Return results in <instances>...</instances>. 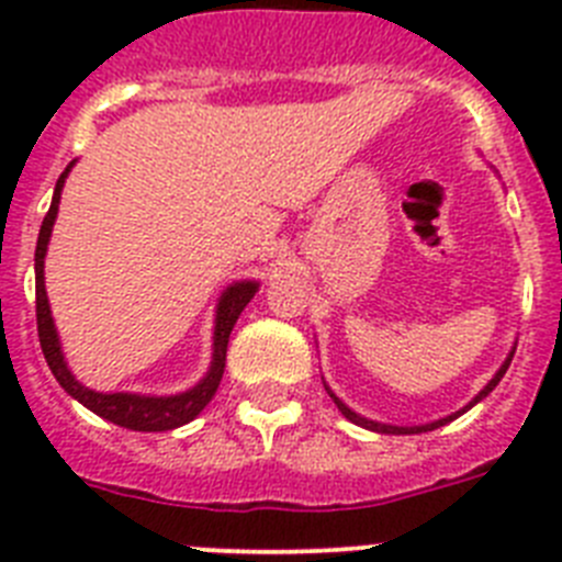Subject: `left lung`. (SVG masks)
<instances>
[{
	"instance_id": "8db88e82",
	"label": "left lung",
	"mask_w": 562,
	"mask_h": 562,
	"mask_svg": "<svg viewBox=\"0 0 562 562\" xmlns=\"http://www.w3.org/2000/svg\"><path fill=\"white\" fill-rule=\"evenodd\" d=\"M513 355H515V346H513V351H509V355H506V360L501 362V369L495 371L493 374V380L486 382L484 389L479 391V394L473 396V400L467 402L464 408L461 411H456V414H450V416H445V419H436V422H428V425H411V428H402V425H385V422H374V419H366V416H360L357 414V411H351L349 405H346V402L340 400V396L335 394V391L329 389V385H326V391H329V396L331 400H335V405H337V411H340L342 416H346V419L349 422H355V425H360V428H366V430H374V434H389V436H411V434H428V430H436V428H441V425H448V422H453V419H459L461 414H467V411L473 408V405H479L481 400H484L486 394H493V389L495 385H498L501 382V376L506 374V369H509V362H513Z\"/></svg>"
}]
</instances>
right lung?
<instances>
[{"mask_svg": "<svg viewBox=\"0 0 562 562\" xmlns=\"http://www.w3.org/2000/svg\"><path fill=\"white\" fill-rule=\"evenodd\" d=\"M72 166H76V162H69V166L64 168L61 177H58L56 191H53V202H49V211L42 222L36 245V321L44 360H47L49 371H53V376L58 380V385H61L72 400H78L83 408L103 416L106 422H114V425H121V428L128 430H143V434H160V430L180 428V425H188L191 419H196V416L202 414V408L213 400L216 389H220L222 374H225L227 340H231V331L233 326H236L241 310L250 304L252 295L258 292V281H250V278H245V281H233V284L222 292L220 304H216V317H213L211 369L205 371V376H202L193 389L171 396L132 394V391L103 394V391L87 389L83 382L76 380V374L69 371L67 360H64L56 321H53L47 290H44V256H47L49 236H53L58 205H61L64 182H67V173L72 171Z\"/></svg>", "mask_w": 562, "mask_h": 562, "instance_id": "add662e5", "label": "right lung"}]
</instances>
